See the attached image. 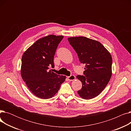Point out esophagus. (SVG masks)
Returning <instances> with one entry per match:
<instances>
[{
  "label": "esophagus",
  "mask_w": 131,
  "mask_h": 131,
  "mask_svg": "<svg viewBox=\"0 0 131 131\" xmlns=\"http://www.w3.org/2000/svg\"><path fill=\"white\" fill-rule=\"evenodd\" d=\"M67 79L69 81H73L75 79V77L74 76V75H71L70 77H68Z\"/></svg>",
  "instance_id": "34e87169"
}]
</instances>
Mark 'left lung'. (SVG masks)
<instances>
[{"mask_svg": "<svg viewBox=\"0 0 131 131\" xmlns=\"http://www.w3.org/2000/svg\"><path fill=\"white\" fill-rule=\"evenodd\" d=\"M68 40L81 63L85 65L84 76L77 77L82 83L78 93L84 99L94 98L104 90L111 78V54L98 41L84 37H70Z\"/></svg>", "mask_w": 131, "mask_h": 131, "instance_id": "1", "label": "left lung"}]
</instances>
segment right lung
I'll list each match as a JSON object with an SVG mask.
<instances>
[{
	"label": "right lung",
	"mask_w": 131,
	"mask_h": 131,
	"mask_svg": "<svg viewBox=\"0 0 131 131\" xmlns=\"http://www.w3.org/2000/svg\"><path fill=\"white\" fill-rule=\"evenodd\" d=\"M63 36L49 35L38 40L23 53L20 74L30 90L41 99L52 98L59 90L66 77L49 70Z\"/></svg>",
	"instance_id": "obj_1"
}]
</instances>
